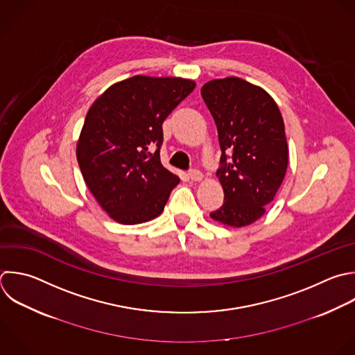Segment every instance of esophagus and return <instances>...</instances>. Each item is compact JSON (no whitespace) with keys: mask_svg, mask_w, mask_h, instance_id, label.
<instances>
[{"mask_svg":"<svg viewBox=\"0 0 355 355\" xmlns=\"http://www.w3.org/2000/svg\"><path fill=\"white\" fill-rule=\"evenodd\" d=\"M189 176L193 182H200L202 179V173L198 169H190L189 171Z\"/></svg>","mask_w":355,"mask_h":355,"instance_id":"esophagus-1","label":"esophagus"}]
</instances>
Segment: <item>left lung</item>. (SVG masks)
I'll use <instances>...</instances> for the list:
<instances>
[{
  "mask_svg": "<svg viewBox=\"0 0 355 355\" xmlns=\"http://www.w3.org/2000/svg\"><path fill=\"white\" fill-rule=\"evenodd\" d=\"M201 96L222 151L216 176L225 198L209 216L227 226H247L265 214L286 175L288 148L282 114L263 89L240 78L211 80Z\"/></svg>",
  "mask_w": 355,
  "mask_h": 355,
  "instance_id": "obj_1",
  "label": "left lung"
}]
</instances>
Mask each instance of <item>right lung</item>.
I'll return each instance as SVG.
<instances>
[{
    "instance_id": "obj_1",
    "label": "right lung",
    "mask_w": 355,
    "mask_h": 355,
    "mask_svg": "<svg viewBox=\"0 0 355 355\" xmlns=\"http://www.w3.org/2000/svg\"><path fill=\"white\" fill-rule=\"evenodd\" d=\"M194 87L187 79L139 75L90 107L76 157L89 190L116 222L143 223L164 211L179 178L161 164L162 123Z\"/></svg>"
}]
</instances>
